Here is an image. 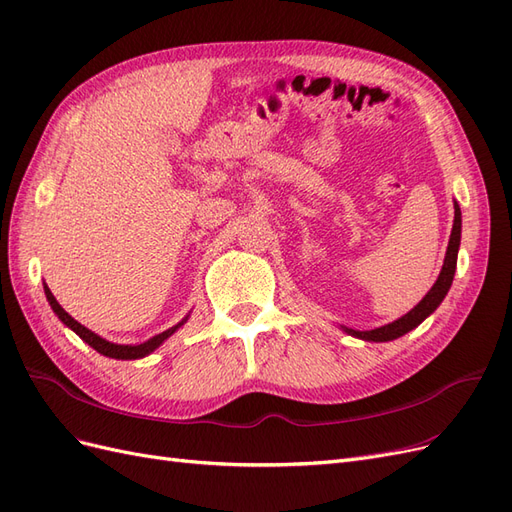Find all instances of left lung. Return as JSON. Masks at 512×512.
Wrapping results in <instances>:
<instances>
[{
    "instance_id": "obj_1",
    "label": "left lung",
    "mask_w": 512,
    "mask_h": 512,
    "mask_svg": "<svg viewBox=\"0 0 512 512\" xmlns=\"http://www.w3.org/2000/svg\"><path fill=\"white\" fill-rule=\"evenodd\" d=\"M459 243H461V209L455 200V220H453V230H451V239H448V247H446V256H444V265L442 271L438 275L436 284L431 286V290L425 294V297L418 301L408 314H404L401 318L384 324V327L371 329V331H356V329H348L342 327L344 333L359 337L363 342H393V339L406 335L408 331L416 329L427 316H431L436 312L438 305L444 301V297L451 290L453 277H455V269H457V254H459Z\"/></svg>"
}]
</instances>
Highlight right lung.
I'll return each instance as SVG.
<instances>
[{
  "label": "right lung",
  "instance_id": "obj_1",
  "mask_svg": "<svg viewBox=\"0 0 512 512\" xmlns=\"http://www.w3.org/2000/svg\"><path fill=\"white\" fill-rule=\"evenodd\" d=\"M44 294H46V301H49V305H51V309L55 312V316H57L61 322H64L68 329H72L76 335H79L85 344H89L96 352L108 356V359H121V361L143 359V356H149L153 350H158L170 335H173L179 327H183V324L188 322V316H185L181 322L175 324V327L166 329L164 333H158L156 337L147 339V342H143V344H136V346H132V344H113V342H108V339L100 337L98 333H94V331H89L87 327H83L81 322H76V320L66 312V309L57 303V299L53 297V292L49 290V286H46V284H44Z\"/></svg>",
  "mask_w": 512,
  "mask_h": 512
}]
</instances>
